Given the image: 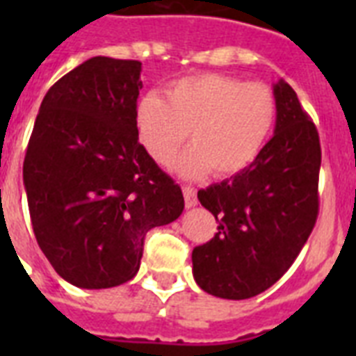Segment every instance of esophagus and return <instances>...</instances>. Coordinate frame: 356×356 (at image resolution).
I'll list each match as a JSON object with an SVG mask.
<instances>
[{"label":"esophagus","instance_id":"1","mask_svg":"<svg viewBox=\"0 0 356 356\" xmlns=\"http://www.w3.org/2000/svg\"><path fill=\"white\" fill-rule=\"evenodd\" d=\"M183 195H184V205L188 207V209L197 205V195H195V190L192 188V186H184Z\"/></svg>","mask_w":356,"mask_h":356}]
</instances>
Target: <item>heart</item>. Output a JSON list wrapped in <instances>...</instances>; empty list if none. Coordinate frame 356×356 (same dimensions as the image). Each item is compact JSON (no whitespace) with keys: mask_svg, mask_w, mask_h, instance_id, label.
Masks as SVG:
<instances>
[{"mask_svg":"<svg viewBox=\"0 0 356 356\" xmlns=\"http://www.w3.org/2000/svg\"><path fill=\"white\" fill-rule=\"evenodd\" d=\"M277 118L275 92L222 74L184 75L168 83L164 97L147 92L134 105V131L147 155L161 166L179 161L184 177H233L264 149Z\"/></svg>","mask_w":356,"mask_h":356,"instance_id":"heart-1","label":"heart"}]
</instances>
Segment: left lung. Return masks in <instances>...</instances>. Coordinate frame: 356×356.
Returning a JSON list of instances; mask_svg holds the SVG:
<instances>
[{"label":"left lung","mask_w":356,"mask_h":356,"mask_svg":"<svg viewBox=\"0 0 356 356\" xmlns=\"http://www.w3.org/2000/svg\"><path fill=\"white\" fill-rule=\"evenodd\" d=\"M277 97L275 134L238 175L197 192L218 220L211 242L192 251L201 290L249 299L275 284L298 259L318 220L320 134L284 81Z\"/></svg>","instance_id":"8db88e82"}]
</instances>
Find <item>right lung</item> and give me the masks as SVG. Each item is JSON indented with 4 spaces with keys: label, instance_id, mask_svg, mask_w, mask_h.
I'll return each mask as SVG.
<instances>
[{
    "label": "right lung",
    "instance_id": "add662e5",
    "mask_svg": "<svg viewBox=\"0 0 356 356\" xmlns=\"http://www.w3.org/2000/svg\"><path fill=\"white\" fill-rule=\"evenodd\" d=\"M142 63L92 57L47 90L24 184L42 253L74 286L131 281L153 227L181 216V186L138 142Z\"/></svg>",
    "mask_w": 356,
    "mask_h": 356
}]
</instances>
